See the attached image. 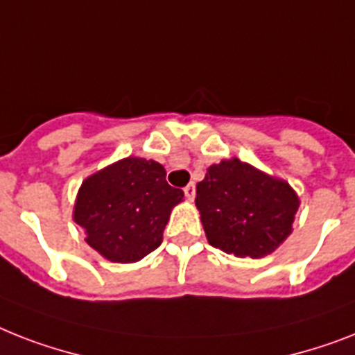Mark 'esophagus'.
Listing matches in <instances>:
<instances>
[{"label": "esophagus", "mask_w": 355, "mask_h": 355, "mask_svg": "<svg viewBox=\"0 0 355 355\" xmlns=\"http://www.w3.org/2000/svg\"><path fill=\"white\" fill-rule=\"evenodd\" d=\"M184 195H186L189 200H193V198H195V184H193V182L187 184V186L184 187Z\"/></svg>", "instance_id": "obj_1"}]
</instances>
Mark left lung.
<instances>
[{"instance_id":"1","label":"left lung","mask_w":355,"mask_h":355,"mask_svg":"<svg viewBox=\"0 0 355 355\" xmlns=\"http://www.w3.org/2000/svg\"><path fill=\"white\" fill-rule=\"evenodd\" d=\"M207 243L235 257H264L292 233L299 198L284 180L268 177L239 158L207 168L197 184Z\"/></svg>"}]
</instances>
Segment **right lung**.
Returning a JSON list of instances; mask_svg holds the SVG:
<instances>
[{
	"label": "right lung",
	"instance_id": "1",
	"mask_svg": "<svg viewBox=\"0 0 355 355\" xmlns=\"http://www.w3.org/2000/svg\"><path fill=\"white\" fill-rule=\"evenodd\" d=\"M184 191L166 182L155 160L123 158L82 184L74 220L87 244L112 262H137L162 244L164 227Z\"/></svg>",
	"mask_w": 355,
	"mask_h": 355
}]
</instances>
